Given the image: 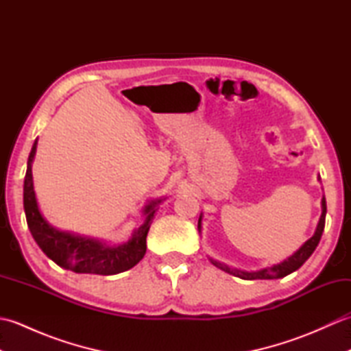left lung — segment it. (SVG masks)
<instances>
[{
    "instance_id": "1",
    "label": "left lung",
    "mask_w": 351,
    "mask_h": 351,
    "mask_svg": "<svg viewBox=\"0 0 351 351\" xmlns=\"http://www.w3.org/2000/svg\"><path fill=\"white\" fill-rule=\"evenodd\" d=\"M318 181H319V176H318ZM326 213H327V206H326V197L323 196L322 199V215H319V220H318V225L315 228V232L312 235L308 241H304L299 249H297L293 255L289 258H287L285 261H282L279 264H274L271 267H265V268H261V270L256 271H244V270H238V268H232L226 264H221L219 261H215L213 258H208L210 259V263L213 265H215L220 270L226 271L232 276H237V278L244 279V280H255V279H280V278H285V276L291 274L295 270H299V268L306 263V259L314 253V250L317 249V245L322 240V235H323V230H324V223H326ZM197 229L199 232L202 230V214H200L199 217V223H197Z\"/></svg>"
}]
</instances>
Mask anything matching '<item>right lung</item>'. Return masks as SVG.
I'll return each instance as SVG.
<instances>
[{
    "instance_id": "add662e5",
    "label": "right lung",
    "mask_w": 351,
    "mask_h": 351,
    "mask_svg": "<svg viewBox=\"0 0 351 351\" xmlns=\"http://www.w3.org/2000/svg\"><path fill=\"white\" fill-rule=\"evenodd\" d=\"M36 149L37 140L28 155L24 181V210L29 232L45 255L66 270L102 276L122 273L138 264L146 253V237L155 217L156 206L166 197L154 199L145 205L141 210L143 223L134 229L126 243L108 244L96 238L66 232L51 226L37 205L32 170Z\"/></svg>"
}]
</instances>
